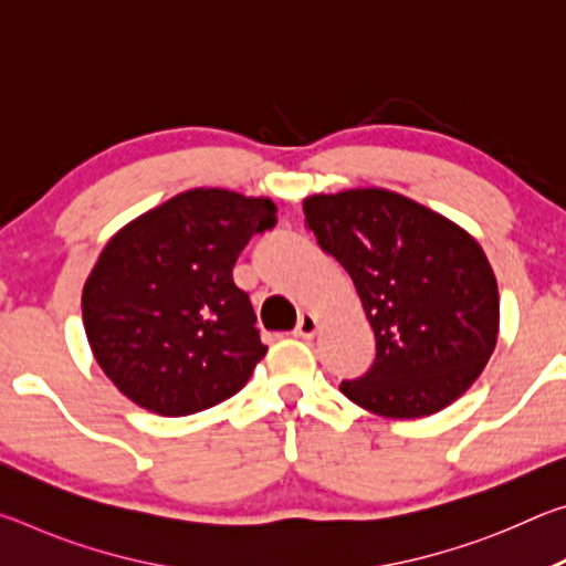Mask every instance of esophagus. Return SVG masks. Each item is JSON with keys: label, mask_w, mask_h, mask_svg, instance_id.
<instances>
[{"label": "esophagus", "mask_w": 566, "mask_h": 566, "mask_svg": "<svg viewBox=\"0 0 566 566\" xmlns=\"http://www.w3.org/2000/svg\"><path fill=\"white\" fill-rule=\"evenodd\" d=\"M317 332H319V319L314 317L312 312H304L300 322H296L294 334H296V337H302V339H314V337H317Z\"/></svg>", "instance_id": "1"}]
</instances>
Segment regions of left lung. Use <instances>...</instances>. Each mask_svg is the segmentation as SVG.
I'll use <instances>...</instances> for the list:
<instances>
[{
    "label": "left lung",
    "mask_w": 566,
    "mask_h": 566,
    "mask_svg": "<svg viewBox=\"0 0 566 566\" xmlns=\"http://www.w3.org/2000/svg\"><path fill=\"white\" fill-rule=\"evenodd\" d=\"M304 224L352 276L377 357L342 381L354 405L389 419L429 417L490 361L500 290L476 239L434 209L367 187L304 199Z\"/></svg>",
    "instance_id": "obj_1"
}]
</instances>
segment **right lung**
I'll list each match as a JSON object with an SVG mask.
<instances>
[{
	"label": "right lung",
	"instance_id": "obj_1",
	"mask_svg": "<svg viewBox=\"0 0 566 566\" xmlns=\"http://www.w3.org/2000/svg\"><path fill=\"white\" fill-rule=\"evenodd\" d=\"M274 222L272 199L197 187L109 239L84 282L82 319L94 359L124 397L185 417L247 385L266 347L232 270Z\"/></svg>",
	"mask_w": 566,
	"mask_h": 566
}]
</instances>
